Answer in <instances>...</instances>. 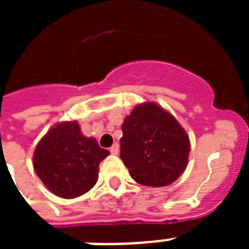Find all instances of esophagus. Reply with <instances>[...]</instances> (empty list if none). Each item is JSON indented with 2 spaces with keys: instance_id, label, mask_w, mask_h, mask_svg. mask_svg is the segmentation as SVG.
Instances as JSON below:
<instances>
[{
  "instance_id": "obj_1",
  "label": "esophagus",
  "mask_w": 249,
  "mask_h": 249,
  "mask_svg": "<svg viewBox=\"0 0 249 249\" xmlns=\"http://www.w3.org/2000/svg\"><path fill=\"white\" fill-rule=\"evenodd\" d=\"M119 151H120V146H119L117 143H115L112 147L109 148V152H111L112 155H117V154H119Z\"/></svg>"
}]
</instances>
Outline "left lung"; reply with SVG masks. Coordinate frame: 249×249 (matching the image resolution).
Wrapping results in <instances>:
<instances>
[{"label":"left lung","mask_w":249,"mask_h":249,"mask_svg":"<svg viewBox=\"0 0 249 249\" xmlns=\"http://www.w3.org/2000/svg\"><path fill=\"white\" fill-rule=\"evenodd\" d=\"M121 128L120 158L134 181L163 187L183 173L189 161V136L161 106L154 102L136 106Z\"/></svg>","instance_id":"obj_1"}]
</instances>
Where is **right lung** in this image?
<instances>
[{
	"label": "right lung",
	"instance_id": "right-lung-1",
	"mask_svg": "<svg viewBox=\"0 0 249 249\" xmlns=\"http://www.w3.org/2000/svg\"><path fill=\"white\" fill-rule=\"evenodd\" d=\"M108 155L94 138L84 136L77 121H63L41 138L33 168L53 194L73 199L97 183L99 164Z\"/></svg>",
	"mask_w": 249,
	"mask_h": 249
}]
</instances>
